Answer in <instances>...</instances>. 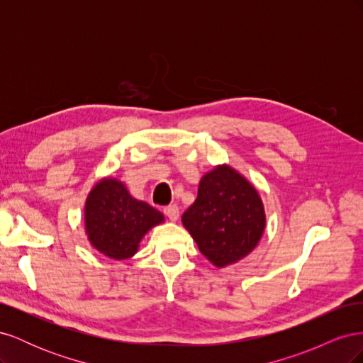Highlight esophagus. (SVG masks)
<instances>
[{"label":"esophagus","instance_id":"esophagus-1","mask_svg":"<svg viewBox=\"0 0 363 363\" xmlns=\"http://www.w3.org/2000/svg\"><path fill=\"white\" fill-rule=\"evenodd\" d=\"M163 213L168 216L169 221H177L179 216H180V212H179V207L175 204H169L163 208Z\"/></svg>","mask_w":363,"mask_h":363}]
</instances>
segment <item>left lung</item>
Masks as SVG:
<instances>
[{
  "label": "left lung",
  "instance_id": "1",
  "mask_svg": "<svg viewBox=\"0 0 363 363\" xmlns=\"http://www.w3.org/2000/svg\"><path fill=\"white\" fill-rule=\"evenodd\" d=\"M182 221L203 255L223 268L252 251L267 219L255 186L221 164L201 179L196 200Z\"/></svg>",
  "mask_w": 363,
  "mask_h": 363
}]
</instances>
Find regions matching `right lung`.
<instances>
[{"instance_id":"1","label":"right lung","mask_w":363,"mask_h":363,"mask_svg":"<svg viewBox=\"0 0 363 363\" xmlns=\"http://www.w3.org/2000/svg\"><path fill=\"white\" fill-rule=\"evenodd\" d=\"M162 221L159 211L135 200L115 179L96 183L84 206L86 233L92 247L115 260L133 256L140 239Z\"/></svg>"}]
</instances>
